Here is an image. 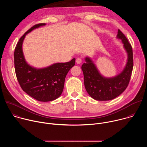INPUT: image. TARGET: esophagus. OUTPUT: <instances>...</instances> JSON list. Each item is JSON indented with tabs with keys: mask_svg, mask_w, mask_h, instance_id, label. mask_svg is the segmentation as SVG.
<instances>
[{
	"mask_svg": "<svg viewBox=\"0 0 147 147\" xmlns=\"http://www.w3.org/2000/svg\"><path fill=\"white\" fill-rule=\"evenodd\" d=\"M81 61H82V60H81V58H77V59H76V63L77 64H80V63H81Z\"/></svg>",
	"mask_w": 147,
	"mask_h": 147,
	"instance_id": "1",
	"label": "esophagus"
}]
</instances>
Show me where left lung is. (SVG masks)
Returning a JSON list of instances; mask_svg holds the SVG:
<instances>
[{"label": "left lung", "mask_w": 147, "mask_h": 147, "mask_svg": "<svg viewBox=\"0 0 147 147\" xmlns=\"http://www.w3.org/2000/svg\"><path fill=\"white\" fill-rule=\"evenodd\" d=\"M116 38L121 39L127 55L126 64L119 74L112 77L103 76L88 56L85 57L86 62L81 66L86 90L91 98L97 100L115 99L126 89L130 80L133 67L132 47L120 30H118Z\"/></svg>", "instance_id": "8db88e82"}]
</instances>
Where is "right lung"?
Returning a JSON list of instances; mask_svg holds the SVG:
<instances>
[{"mask_svg":"<svg viewBox=\"0 0 147 147\" xmlns=\"http://www.w3.org/2000/svg\"><path fill=\"white\" fill-rule=\"evenodd\" d=\"M36 24L28 30L19 39L14 53L15 71L23 90L40 102L56 99L63 90L66 76L75 65L76 59L66 63H56L43 68H36L27 62L23 51V43L26 35L32 30L45 26Z\"/></svg>","mask_w":147,"mask_h":147,"instance_id":"right-lung-1","label":"right lung"}]
</instances>
